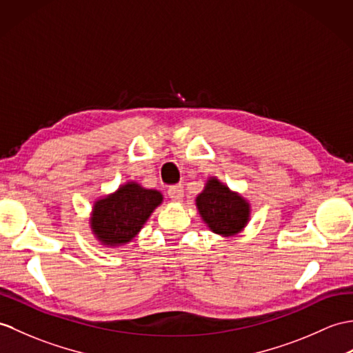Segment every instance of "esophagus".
Returning <instances> with one entry per match:
<instances>
[{
  "mask_svg": "<svg viewBox=\"0 0 353 353\" xmlns=\"http://www.w3.org/2000/svg\"><path fill=\"white\" fill-rule=\"evenodd\" d=\"M168 195L173 201H180L183 199V186L182 185H173L168 188Z\"/></svg>",
  "mask_w": 353,
  "mask_h": 353,
  "instance_id": "obj_1",
  "label": "esophagus"
}]
</instances>
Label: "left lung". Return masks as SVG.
Segmentation results:
<instances>
[{"instance_id":"8db88e82","label":"left lung","mask_w":353,"mask_h":353,"mask_svg":"<svg viewBox=\"0 0 353 353\" xmlns=\"http://www.w3.org/2000/svg\"><path fill=\"white\" fill-rule=\"evenodd\" d=\"M195 204L210 230L224 237L242 232L250 221V203L216 177L208 180L204 190L196 195Z\"/></svg>"}]
</instances>
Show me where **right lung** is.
<instances>
[{
  "instance_id": "right-lung-1",
  "label": "right lung",
  "mask_w": 353,
  "mask_h": 353,
  "mask_svg": "<svg viewBox=\"0 0 353 353\" xmlns=\"http://www.w3.org/2000/svg\"><path fill=\"white\" fill-rule=\"evenodd\" d=\"M163 196L137 182L120 185L116 192L94 201L90 225L96 239L106 247L126 245L139 233Z\"/></svg>"
}]
</instances>
